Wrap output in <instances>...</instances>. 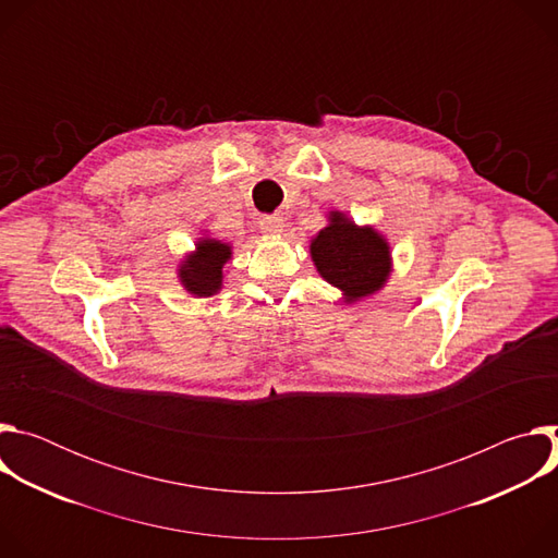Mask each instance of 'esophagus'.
Wrapping results in <instances>:
<instances>
[{
	"mask_svg": "<svg viewBox=\"0 0 558 558\" xmlns=\"http://www.w3.org/2000/svg\"><path fill=\"white\" fill-rule=\"evenodd\" d=\"M260 229L269 235H280L282 229H284V220H282V216H276V214L274 216H263L260 218Z\"/></svg>",
	"mask_w": 558,
	"mask_h": 558,
	"instance_id": "1",
	"label": "esophagus"
}]
</instances>
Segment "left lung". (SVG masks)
Segmentation results:
<instances>
[{
    "label": "left lung",
    "mask_w": 558,
    "mask_h": 558,
    "mask_svg": "<svg viewBox=\"0 0 558 558\" xmlns=\"http://www.w3.org/2000/svg\"><path fill=\"white\" fill-rule=\"evenodd\" d=\"M308 254L315 271L342 291L344 304L379 293L392 274L388 238L340 209L327 214V225L311 238Z\"/></svg>",
    "instance_id": "8db88e82"
}]
</instances>
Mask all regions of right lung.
Instances as JSON below:
<instances>
[{
    "instance_id": "1",
    "label": "right lung",
    "mask_w": 558,
    "mask_h": 558,
    "mask_svg": "<svg viewBox=\"0 0 558 558\" xmlns=\"http://www.w3.org/2000/svg\"><path fill=\"white\" fill-rule=\"evenodd\" d=\"M231 243L218 241V238L209 235L203 229V233L196 238L194 250L181 258L177 267V278L190 295L209 298L222 289L225 271L231 263Z\"/></svg>"
}]
</instances>
